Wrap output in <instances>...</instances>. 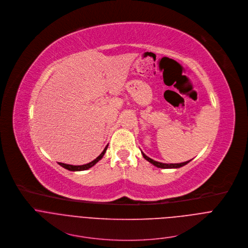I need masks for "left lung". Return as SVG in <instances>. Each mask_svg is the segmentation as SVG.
<instances>
[{"mask_svg":"<svg viewBox=\"0 0 248 248\" xmlns=\"http://www.w3.org/2000/svg\"><path fill=\"white\" fill-rule=\"evenodd\" d=\"M142 154V156L144 157V159H146L148 162H151V163H153L155 166H156V167H158V168H179V167H182V166H184V165H186V164H187L190 160H188V161H186V162H183V163H175V164H166V163H161V162H157V161H155V160H153L152 158H150L148 156H146L143 153H141Z\"/></svg>","mask_w":248,"mask_h":248,"instance_id":"left-lung-1","label":"left lung"}]
</instances>
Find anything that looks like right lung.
<instances>
[{
    "mask_svg": "<svg viewBox=\"0 0 248 248\" xmlns=\"http://www.w3.org/2000/svg\"><path fill=\"white\" fill-rule=\"evenodd\" d=\"M108 145H107V146L105 147L104 152H103L100 155H98L94 160H93V161L90 162V163H87V164H84V165H79V166H74V165H69V164L60 163V162H59V164H60L61 166H62L63 168H65V169H67V170H70V171H83V170H87V169L93 167L98 160H101V159L103 158V156L105 155V154H106V152H107V150H108Z\"/></svg>",
    "mask_w": 248,
    "mask_h": 248,
    "instance_id": "obj_1",
    "label": "right lung"
}]
</instances>
